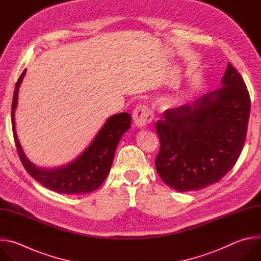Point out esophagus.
<instances>
[{
  "label": "esophagus",
  "instance_id": "34e87169",
  "mask_svg": "<svg viewBox=\"0 0 261 261\" xmlns=\"http://www.w3.org/2000/svg\"><path fill=\"white\" fill-rule=\"evenodd\" d=\"M133 119L138 127H144L153 119V113L147 105H139L133 112Z\"/></svg>",
  "mask_w": 261,
  "mask_h": 261
}]
</instances>
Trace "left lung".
I'll return each mask as SVG.
<instances>
[{
	"instance_id": "1",
	"label": "left lung",
	"mask_w": 261,
	"mask_h": 261,
	"mask_svg": "<svg viewBox=\"0 0 261 261\" xmlns=\"http://www.w3.org/2000/svg\"><path fill=\"white\" fill-rule=\"evenodd\" d=\"M250 107L244 79L228 63L220 88L166 110L156 122L161 149L155 168L162 180L180 192L219 182L240 158Z\"/></svg>"
}]
</instances>
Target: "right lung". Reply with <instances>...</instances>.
Masks as SVG:
<instances>
[{"label": "right lung", "instance_id": "right-lung-1", "mask_svg": "<svg viewBox=\"0 0 261 261\" xmlns=\"http://www.w3.org/2000/svg\"><path fill=\"white\" fill-rule=\"evenodd\" d=\"M24 74L25 70L15 85L11 120L16 149L25 171L44 187L59 193L82 194L97 189L110 172L116 147L122 135L130 127L132 116L128 113H119L110 117L88 148L70 165L50 171L38 169L25 158L15 132L14 112L17 105L18 88Z\"/></svg>", "mask_w": 261, "mask_h": 261}]
</instances>
